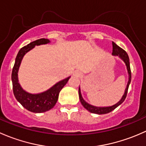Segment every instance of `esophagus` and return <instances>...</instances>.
<instances>
[{"label":"esophagus","instance_id":"34e87169","mask_svg":"<svg viewBox=\"0 0 146 146\" xmlns=\"http://www.w3.org/2000/svg\"><path fill=\"white\" fill-rule=\"evenodd\" d=\"M73 75H74L75 76H81V73H80V71H78V70H76V71L73 73Z\"/></svg>","mask_w":146,"mask_h":146}]
</instances>
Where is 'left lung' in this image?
<instances>
[{
    "label": "left lung",
    "mask_w": 146,
    "mask_h": 146,
    "mask_svg": "<svg viewBox=\"0 0 146 146\" xmlns=\"http://www.w3.org/2000/svg\"><path fill=\"white\" fill-rule=\"evenodd\" d=\"M112 46H113V51H112V55L114 56H119L121 59L123 60V62L125 63L126 66V68H127L128 73H129V81H128L127 86H126V90H125V92L123 95L122 96L121 99L120 100V101L118 102L117 104H114L113 106H110V107H95V106H92L91 104H88V102H86L82 98L81 95V92H80V89L79 88L78 90V93H79V98H80V101L81 102L82 105L88 111H89L90 112L93 113V114H107V113L110 112V111H113L114 109L117 108L118 106L120 105L123 101L125 100L126 98V95H127L128 92V89H129V84H130L131 80V68H130V63H129V56H128L127 53L121 48V47H119V46L116 44L114 42H112Z\"/></svg>",
    "instance_id": "8db88e82"
}]
</instances>
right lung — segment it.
Masks as SVG:
<instances>
[{
	"instance_id": "1",
	"label": "right lung",
	"mask_w": 146,
	"mask_h": 146,
	"mask_svg": "<svg viewBox=\"0 0 146 146\" xmlns=\"http://www.w3.org/2000/svg\"><path fill=\"white\" fill-rule=\"evenodd\" d=\"M50 41L47 39H39L31 42L27 46L21 48L19 51L15 58L13 71H12V82H13V93L16 100L24 107L28 111L35 113H42L48 111L55 106L58 98L60 91L61 90L64 85L68 81L70 77H68L61 81L56 83L54 86L45 92L39 94H31L27 92L22 88L18 82L19 68L23 60V56L25 54L33 48L35 46L46 44L49 43Z\"/></svg>"
}]
</instances>
